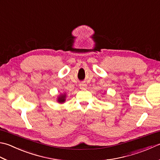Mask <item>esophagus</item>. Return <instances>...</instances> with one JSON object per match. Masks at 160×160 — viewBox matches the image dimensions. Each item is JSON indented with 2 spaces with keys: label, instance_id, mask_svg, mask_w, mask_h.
I'll list each match as a JSON object with an SVG mask.
<instances>
[{
  "label": "esophagus",
  "instance_id": "1",
  "mask_svg": "<svg viewBox=\"0 0 160 160\" xmlns=\"http://www.w3.org/2000/svg\"><path fill=\"white\" fill-rule=\"evenodd\" d=\"M80 88L81 89H85L87 88V84H84V83L80 84Z\"/></svg>",
  "mask_w": 160,
  "mask_h": 160
}]
</instances>
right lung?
<instances>
[{"mask_svg":"<svg viewBox=\"0 0 160 160\" xmlns=\"http://www.w3.org/2000/svg\"><path fill=\"white\" fill-rule=\"evenodd\" d=\"M65 98H66V95L64 94V95H62L60 96L58 98V102H64L65 101Z\"/></svg>","mask_w":160,"mask_h":160,"instance_id":"1","label":"right lung"}]
</instances>
